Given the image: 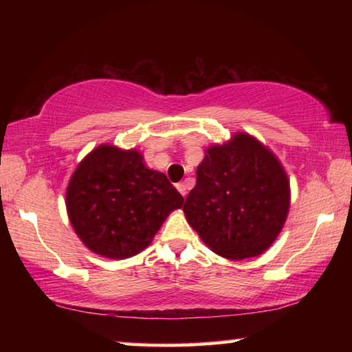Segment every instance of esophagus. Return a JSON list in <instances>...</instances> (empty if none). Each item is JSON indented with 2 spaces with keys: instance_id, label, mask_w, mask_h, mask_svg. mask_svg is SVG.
I'll return each instance as SVG.
<instances>
[{
  "instance_id": "34e87169",
  "label": "esophagus",
  "mask_w": 352,
  "mask_h": 352,
  "mask_svg": "<svg viewBox=\"0 0 352 352\" xmlns=\"http://www.w3.org/2000/svg\"><path fill=\"white\" fill-rule=\"evenodd\" d=\"M177 189L180 190V194L183 195V197H186V194H188V186L184 183H178L177 184Z\"/></svg>"
}]
</instances>
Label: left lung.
<instances>
[{"instance_id": "left-lung-1", "label": "left lung", "mask_w": 352, "mask_h": 352, "mask_svg": "<svg viewBox=\"0 0 352 352\" xmlns=\"http://www.w3.org/2000/svg\"><path fill=\"white\" fill-rule=\"evenodd\" d=\"M289 204V180L275 155L237 133L228 144L208 148L183 211L212 252L245 259L272 245Z\"/></svg>"}]
</instances>
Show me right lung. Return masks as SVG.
Masks as SVG:
<instances>
[{
	"label": "right lung",
	"instance_id": "add662e5",
	"mask_svg": "<svg viewBox=\"0 0 352 352\" xmlns=\"http://www.w3.org/2000/svg\"><path fill=\"white\" fill-rule=\"evenodd\" d=\"M183 201L168 177L146 168L140 152L105 144L77 166L67 189L77 236L91 252L111 259L144 250Z\"/></svg>",
	"mask_w": 352,
	"mask_h": 352
}]
</instances>
